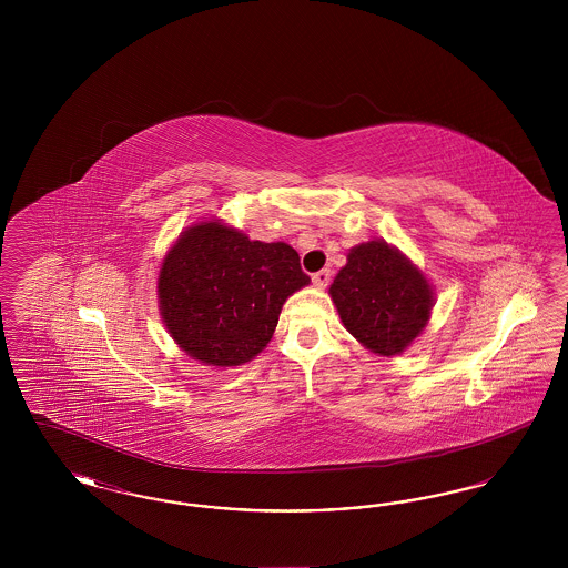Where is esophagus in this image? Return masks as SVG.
<instances>
[{
	"label": "esophagus",
	"mask_w": 568,
	"mask_h": 568,
	"mask_svg": "<svg viewBox=\"0 0 568 568\" xmlns=\"http://www.w3.org/2000/svg\"><path fill=\"white\" fill-rule=\"evenodd\" d=\"M329 281H332V271L329 268H324V271L315 272L313 274V283L320 287V290H324L329 285Z\"/></svg>",
	"instance_id": "34e87169"
}]
</instances>
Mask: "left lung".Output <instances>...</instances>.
I'll list each match as a JSON object with an SVG mask.
<instances>
[{"mask_svg":"<svg viewBox=\"0 0 568 568\" xmlns=\"http://www.w3.org/2000/svg\"><path fill=\"white\" fill-rule=\"evenodd\" d=\"M347 260L329 287L343 324L371 352H405L430 317L428 281L383 241L355 246Z\"/></svg>","mask_w":568,"mask_h":568,"instance_id":"1","label":"left lung"}]
</instances>
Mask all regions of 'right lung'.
Masks as SVG:
<instances>
[{
	"label": "right lung",
	"instance_id": "add662e5",
	"mask_svg": "<svg viewBox=\"0 0 568 568\" xmlns=\"http://www.w3.org/2000/svg\"><path fill=\"white\" fill-rule=\"evenodd\" d=\"M308 281L290 244L248 241L216 221L200 223L163 260V324L191 357L239 366L268 345L283 302Z\"/></svg>",
	"mask_w": 568,
	"mask_h": 568
}]
</instances>
